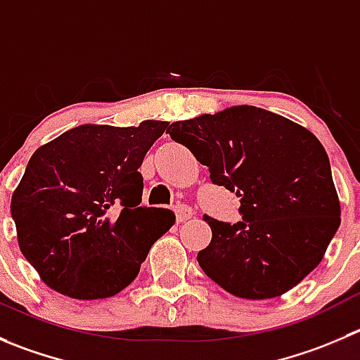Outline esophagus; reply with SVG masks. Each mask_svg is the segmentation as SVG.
Here are the masks:
<instances>
[{"mask_svg":"<svg viewBox=\"0 0 360 360\" xmlns=\"http://www.w3.org/2000/svg\"><path fill=\"white\" fill-rule=\"evenodd\" d=\"M174 214H176L178 222H184V221H187V219L193 217L194 210L189 207V205H178V207L174 208Z\"/></svg>","mask_w":360,"mask_h":360,"instance_id":"obj_1","label":"esophagus"}]
</instances>
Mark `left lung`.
Returning a JSON list of instances; mask_svg holds the SVG:
<instances>
[{
    "label": "left lung",
    "mask_w": 360,
    "mask_h": 360,
    "mask_svg": "<svg viewBox=\"0 0 360 360\" xmlns=\"http://www.w3.org/2000/svg\"><path fill=\"white\" fill-rule=\"evenodd\" d=\"M171 139L187 146L210 180L240 198L237 224L205 215L203 272L235 297L274 299L297 286L323 258L341 222L330 162L316 136L255 105L174 122Z\"/></svg>",
    "instance_id": "left-lung-1"
}]
</instances>
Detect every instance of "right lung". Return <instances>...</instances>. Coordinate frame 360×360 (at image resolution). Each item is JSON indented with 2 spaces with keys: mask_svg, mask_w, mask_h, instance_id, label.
Wrapping results in <instances>:
<instances>
[{
  "mask_svg": "<svg viewBox=\"0 0 360 360\" xmlns=\"http://www.w3.org/2000/svg\"><path fill=\"white\" fill-rule=\"evenodd\" d=\"M166 127L86 123L33 153L10 212L20 252L49 288L95 300L136 279L150 248L174 224L167 208L139 207L138 169Z\"/></svg>",
  "mask_w": 360,
  "mask_h": 360,
  "instance_id": "add662e5",
  "label": "right lung"
}]
</instances>
